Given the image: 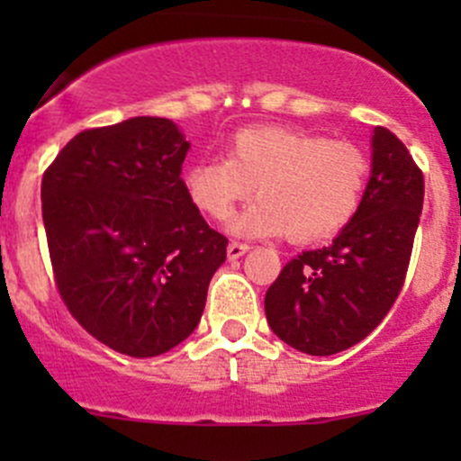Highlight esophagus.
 <instances>
[{"mask_svg": "<svg viewBox=\"0 0 461 461\" xmlns=\"http://www.w3.org/2000/svg\"><path fill=\"white\" fill-rule=\"evenodd\" d=\"M248 249H249L248 243H239V240H231V243L227 245V257H230V260H236V258L243 257Z\"/></svg>", "mask_w": 461, "mask_h": 461, "instance_id": "esophagus-1", "label": "esophagus"}]
</instances>
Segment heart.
Wrapping results in <instances>:
<instances>
[{"instance_id": "1", "label": "heart", "mask_w": 461, "mask_h": 461, "mask_svg": "<svg viewBox=\"0 0 461 461\" xmlns=\"http://www.w3.org/2000/svg\"><path fill=\"white\" fill-rule=\"evenodd\" d=\"M368 178L370 160L359 144L274 124L240 129L227 158L194 162L183 176L192 203L213 221H227L254 189L258 198L234 218L231 231L285 234L292 243L341 231L359 212Z\"/></svg>"}]
</instances>
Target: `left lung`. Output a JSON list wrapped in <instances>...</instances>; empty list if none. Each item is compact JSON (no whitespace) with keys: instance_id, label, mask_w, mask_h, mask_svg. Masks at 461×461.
<instances>
[{"instance_id":"8db88e82","label":"left lung","mask_w":461,"mask_h":461,"mask_svg":"<svg viewBox=\"0 0 461 461\" xmlns=\"http://www.w3.org/2000/svg\"><path fill=\"white\" fill-rule=\"evenodd\" d=\"M424 204V174L385 127L373 136V171L359 212L321 249L299 254L265 294V317L294 350L328 357L364 341L406 281Z\"/></svg>"}]
</instances>
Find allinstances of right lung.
<instances>
[{"mask_svg":"<svg viewBox=\"0 0 461 461\" xmlns=\"http://www.w3.org/2000/svg\"><path fill=\"white\" fill-rule=\"evenodd\" d=\"M189 142L167 118L86 129L41 178L55 285L71 317L122 355L158 357L196 330L227 239L180 178Z\"/></svg>","mask_w":461,"mask_h":461,"instance_id":"obj_1","label":"right lung"}]
</instances>
